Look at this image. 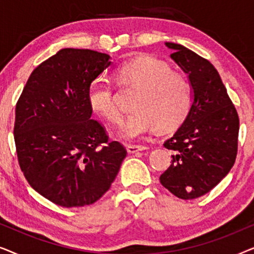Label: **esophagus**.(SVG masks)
Masks as SVG:
<instances>
[{
  "label": "esophagus",
  "mask_w": 254,
  "mask_h": 254,
  "mask_svg": "<svg viewBox=\"0 0 254 254\" xmlns=\"http://www.w3.org/2000/svg\"><path fill=\"white\" fill-rule=\"evenodd\" d=\"M126 149H127V151L129 152V154H134V152L145 150V149H147V147H144V145H131V144H127V145H126Z\"/></svg>",
  "instance_id": "esophagus-1"
}]
</instances>
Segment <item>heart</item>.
Masks as SVG:
<instances>
[{
  "instance_id": "heart-1",
  "label": "heart",
  "mask_w": 254,
  "mask_h": 254,
  "mask_svg": "<svg viewBox=\"0 0 254 254\" xmlns=\"http://www.w3.org/2000/svg\"><path fill=\"white\" fill-rule=\"evenodd\" d=\"M116 78L120 84L138 89L133 100L135 110L119 130L121 137L134 140L157 128L171 130L189 113L192 102L190 83L182 74L171 71L165 62L151 57L136 58L118 68ZM88 103L104 119L120 123L121 110L107 79L100 77L90 83Z\"/></svg>"
}]
</instances>
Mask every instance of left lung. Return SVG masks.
I'll return each instance as SVG.
<instances>
[{"mask_svg": "<svg viewBox=\"0 0 254 254\" xmlns=\"http://www.w3.org/2000/svg\"><path fill=\"white\" fill-rule=\"evenodd\" d=\"M166 46L187 75L193 100L182 126L164 142L175 154L159 180L173 195L190 200L213 190L234 166L239 119L214 65L183 45Z\"/></svg>", "mask_w": 254, "mask_h": 254, "instance_id": "left-lung-1", "label": "left lung"}]
</instances>
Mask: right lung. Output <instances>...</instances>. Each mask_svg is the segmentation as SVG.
<instances>
[{
  "label": "right lung",
  "instance_id": "right-lung-1",
  "mask_svg": "<svg viewBox=\"0 0 254 254\" xmlns=\"http://www.w3.org/2000/svg\"><path fill=\"white\" fill-rule=\"evenodd\" d=\"M111 64L105 53L60 50L32 71L16 105L20 169L33 190L61 207L99 200L127 155L91 119L88 103L90 83Z\"/></svg>",
  "mask_w": 254,
  "mask_h": 254
}]
</instances>
